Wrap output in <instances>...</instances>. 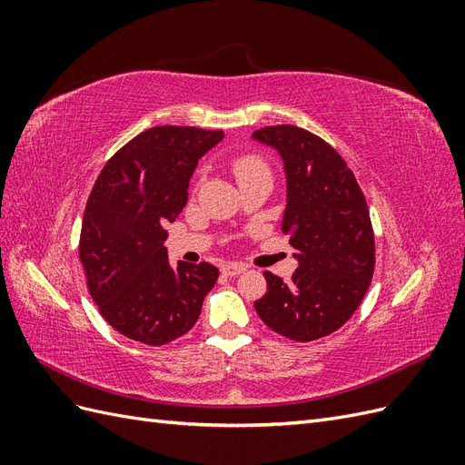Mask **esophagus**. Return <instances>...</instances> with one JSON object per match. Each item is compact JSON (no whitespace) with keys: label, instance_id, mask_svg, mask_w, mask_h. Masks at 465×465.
Masks as SVG:
<instances>
[{"label":"esophagus","instance_id":"34e87169","mask_svg":"<svg viewBox=\"0 0 465 465\" xmlns=\"http://www.w3.org/2000/svg\"><path fill=\"white\" fill-rule=\"evenodd\" d=\"M246 267L242 263H223L221 265V273L224 277H234V275H241Z\"/></svg>","mask_w":465,"mask_h":465}]
</instances>
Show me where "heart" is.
<instances>
[{
  "label": "heart",
  "instance_id": "obj_1",
  "mask_svg": "<svg viewBox=\"0 0 465 465\" xmlns=\"http://www.w3.org/2000/svg\"><path fill=\"white\" fill-rule=\"evenodd\" d=\"M232 173L238 180V184H242V182L250 178L267 174V166L260 157H256V154H241V157H236L232 161Z\"/></svg>",
  "mask_w": 465,
  "mask_h": 465
}]
</instances>
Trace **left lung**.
Masks as SVG:
<instances>
[{
  "label": "left lung",
  "mask_w": 465,
  "mask_h": 465,
  "mask_svg": "<svg viewBox=\"0 0 465 465\" xmlns=\"http://www.w3.org/2000/svg\"><path fill=\"white\" fill-rule=\"evenodd\" d=\"M252 139L283 161L287 205L281 231L299 267L291 283L265 272L254 302L267 328L292 341H314L353 316L374 272V234L355 174L331 145L297 125H270Z\"/></svg>",
  "instance_id": "obj_1"
}]
</instances>
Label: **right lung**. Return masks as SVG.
<instances>
[{
	"label": "right lung",
	"mask_w": 465,
	"mask_h": 465,
	"mask_svg": "<svg viewBox=\"0 0 465 465\" xmlns=\"http://www.w3.org/2000/svg\"><path fill=\"white\" fill-rule=\"evenodd\" d=\"M224 134L157 125L134 137L98 174L81 224L79 258L103 318L134 341L164 345L198 322L219 270L168 263L166 224L188 202L190 178Z\"/></svg>",
	"instance_id": "add662e5"
}]
</instances>
